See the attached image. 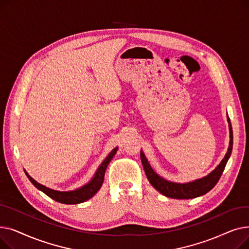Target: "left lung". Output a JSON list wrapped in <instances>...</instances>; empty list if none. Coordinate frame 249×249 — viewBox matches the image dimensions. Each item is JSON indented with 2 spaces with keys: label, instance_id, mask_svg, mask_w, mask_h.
<instances>
[{
  "label": "left lung",
  "instance_id": "obj_1",
  "mask_svg": "<svg viewBox=\"0 0 249 249\" xmlns=\"http://www.w3.org/2000/svg\"><path fill=\"white\" fill-rule=\"evenodd\" d=\"M227 121L229 126V134H230V141H229V146L228 150L224 156V159L221 160V162L215 167V169L207 175L204 178L195 179L189 182H175L167 180L163 178H161L160 175L156 174L153 168L151 167L150 163L148 162L145 154L143 151H140V158L141 162L144 168L145 175L151 184V186L158 190L160 194L164 195L165 197L172 198V199H194L200 197V196L205 195L209 191H211L218 182L221 175L223 174L224 168L226 166V163L230 158L232 147H233V132H232V126L229 117L227 115Z\"/></svg>",
  "mask_w": 249,
  "mask_h": 249
}]
</instances>
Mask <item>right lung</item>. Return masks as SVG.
<instances>
[{
	"label": "right lung",
	"mask_w": 249,
	"mask_h": 249,
	"mask_svg": "<svg viewBox=\"0 0 249 249\" xmlns=\"http://www.w3.org/2000/svg\"><path fill=\"white\" fill-rule=\"evenodd\" d=\"M117 150H118V147H115L107 155V158L102 161V163L98 167L94 177L90 178V180H89L86 185L77 188L75 190H72V191H62L61 192V191L49 189L41 184H39V182H37L33 178H31L28 175V173L26 171H25V174L29 178V180L38 190H40L45 195H47L48 197L53 199L56 202H59L62 204H68V205L84 203V202L88 201L89 199H90L91 197H94V196L97 194V192L101 189V187L103 185V181H104L105 172H106V168H107L109 162L114 158V155L116 154Z\"/></svg>",
	"instance_id": "right-lung-1"
}]
</instances>
